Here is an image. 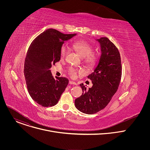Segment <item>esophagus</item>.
<instances>
[{
	"mask_svg": "<svg viewBox=\"0 0 150 150\" xmlns=\"http://www.w3.org/2000/svg\"><path fill=\"white\" fill-rule=\"evenodd\" d=\"M69 83L70 85H76V83H75V82H73V81H69Z\"/></svg>",
	"mask_w": 150,
	"mask_h": 150,
	"instance_id": "34e87169",
	"label": "esophagus"
}]
</instances>
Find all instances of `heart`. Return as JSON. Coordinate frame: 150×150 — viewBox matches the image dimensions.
Instances as JSON below:
<instances>
[{
  "instance_id": "obj_1",
  "label": "heart",
  "mask_w": 150,
  "mask_h": 150,
  "mask_svg": "<svg viewBox=\"0 0 150 150\" xmlns=\"http://www.w3.org/2000/svg\"><path fill=\"white\" fill-rule=\"evenodd\" d=\"M72 48L81 57L83 58V62L89 67H93L96 63L98 59L97 54L93 52V46L89 42L84 40H78L72 45ZM67 49L65 46H62L60 49V57L63 59L67 55ZM81 71H78L74 68H70L68 69V74L71 78H75L77 73Z\"/></svg>"
}]
</instances>
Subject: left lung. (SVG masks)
Segmentation results:
<instances>
[{
  "label": "left lung",
  "mask_w": 150,
  "mask_h": 150,
  "mask_svg": "<svg viewBox=\"0 0 150 150\" xmlns=\"http://www.w3.org/2000/svg\"><path fill=\"white\" fill-rule=\"evenodd\" d=\"M96 40L100 45L101 56L94 72L88 76L93 86L87 90L81 83L82 94L75 100L76 108L88 115L96 113L105 108L116 93L122 76L121 59L117 48L107 37Z\"/></svg>",
  "instance_id": "obj_1"
}]
</instances>
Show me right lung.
Masks as SVG:
<instances>
[{
	"label": "right lung",
	"instance_id": "add662e5",
	"mask_svg": "<svg viewBox=\"0 0 150 150\" xmlns=\"http://www.w3.org/2000/svg\"><path fill=\"white\" fill-rule=\"evenodd\" d=\"M76 35L47 29L33 40L28 50L24 71L27 89L33 100L41 106L56 105L67 87L68 79L54 78L50 68L60 60L64 41Z\"/></svg>",
	"mask_w": 150,
	"mask_h": 150
}]
</instances>
